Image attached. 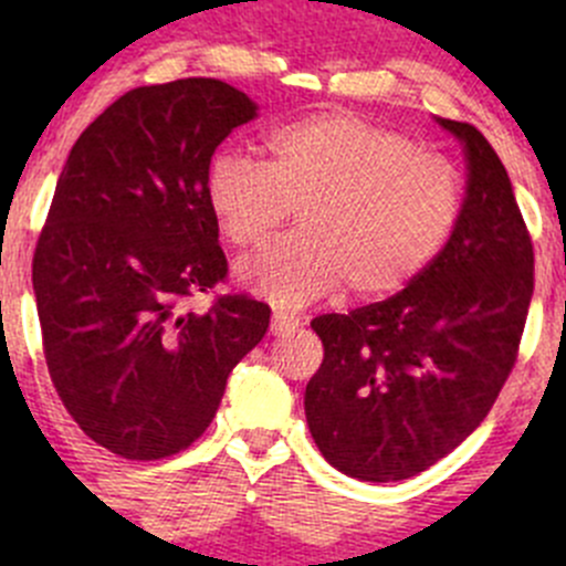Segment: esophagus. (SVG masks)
<instances>
[{"label":"esophagus","instance_id":"34e87169","mask_svg":"<svg viewBox=\"0 0 566 566\" xmlns=\"http://www.w3.org/2000/svg\"><path fill=\"white\" fill-rule=\"evenodd\" d=\"M295 328H298V317L287 315V312H273V317H271V334L284 336V334H293Z\"/></svg>","mask_w":566,"mask_h":566}]
</instances>
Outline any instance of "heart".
<instances>
[{
	"label": "heart",
	"mask_w": 566,
	"mask_h": 566,
	"mask_svg": "<svg viewBox=\"0 0 566 566\" xmlns=\"http://www.w3.org/2000/svg\"><path fill=\"white\" fill-rule=\"evenodd\" d=\"M265 153V164L219 153L205 197L224 241L241 251L265 247L298 208L295 235L238 268L251 293L284 310L342 284L361 301L399 293L460 227V169L361 114L331 108L279 125Z\"/></svg>",
	"instance_id": "1"
}]
</instances>
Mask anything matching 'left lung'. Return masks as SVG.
Here are the masks:
<instances>
[{
	"label": "left lung",
	"instance_id": "8db88e82",
	"mask_svg": "<svg viewBox=\"0 0 566 566\" xmlns=\"http://www.w3.org/2000/svg\"><path fill=\"white\" fill-rule=\"evenodd\" d=\"M465 145V210L416 282L347 315H319L323 364L306 421L323 458L361 482L427 471L484 421L521 350L534 247L510 175L482 130L441 119Z\"/></svg>",
	"mask_w": 566,
	"mask_h": 566
}]
</instances>
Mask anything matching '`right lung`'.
I'll list each match as a JSON object with an SVG mask.
<instances>
[{"label":"right lung","mask_w":566,"mask_h":566,"mask_svg":"<svg viewBox=\"0 0 566 566\" xmlns=\"http://www.w3.org/2000/svg\"><path fill=\"white\" fill-rule=\"evenodd\" d=\"M256 117L219 78L128 90L73 145L32 256L43 356L62 405L125 460H164L210 427L271 306L197 294L227 279L205 180Z\"/></svg>","instance_id":"right-lung-1"}]
</instances>
